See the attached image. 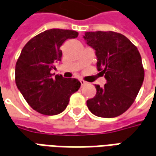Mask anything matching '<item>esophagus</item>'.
<instances>
[{"label":"esophagus","mask_w":156,"mask_h":156,"mask_svg":"<svg viewBox=\"0 0 156 156\" xmlns=\"http://www.w3.org/2000/svg\"><path fill=\"white\" fill-rule=\"evenodd\" d=\"M80 84H81V87H83V86H85V85L87 84V82H86V81L83 80H80Z\"/></svg>","instance_id":"esophagus-1"}]
</instances>
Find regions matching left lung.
Instances as JSON below:
<instances>
[{
    "label": "left lung",
    "mask_w": 156,
    "mask_h": 156,
    "mask_svg": "<svg viewBox=\"0 0 156 156\" xmlns=\"http://www.w3.org/2000/svg\"><path fill=\"white\" fill-rule=\"evenodd\" d=\"M88 46L95 50L97 66L107 83L96 85L97 93L87 104L91 113L101 118H115L133 104L144 78L138 48L129 38L115 32H86Z\"/></svg>",
    "instance_id": "8db88e82"
}]
</instances>
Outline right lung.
<instances>
[{
    "label": "right lung",
    "mask_w": 156,
    "mask_h": 156,
    "mask_svg": "<svg viewBox=\"0 0 156 156\" xmlns=\"http://www.w3.org/2000/svg\"><path fill=\"white\" fill-rule=\"evenodd\" d=\"M78 37L73 30L49 29L33 37L23 47L15 69L16 87L30 107L44 115H56L67 107L80 87L75 78L54 77L52 69L61 61L64 42Z\"/></svg>",
    "instance_id": "right-lung-1"
}]
</instances>
